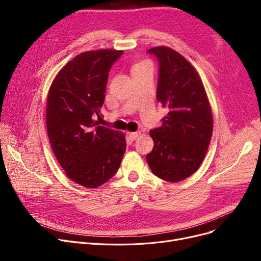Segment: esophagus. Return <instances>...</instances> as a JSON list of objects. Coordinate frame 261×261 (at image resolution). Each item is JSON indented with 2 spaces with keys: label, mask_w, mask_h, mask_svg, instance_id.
I'll return each mask as SVG.
<instances>
[{
  "label": "esophagus",
  "mask_w": 261,
  "mask_h": 261,
  "mask_svg": "<svg viewBox=\"0 0 261 261\" xmlns=\"http://www.w3.org/2000/svg\"><path fill=\"white\" fill-rule=\"evenodd\" d=\"M128 134H129V136H130V139H131L132 141H134V140H136V139L139 138L140 132H129Z\"/></svg>",
  "instance_id": "1"
}]
</instances>
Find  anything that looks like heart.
<instances>
[{"label":"heart","instance_id":"b5f03b06","mask_svg":"<svg viewBox=\"0 0 261 261\" xmlns=\"http://www.w3.org/2000/svg\"><path fill=\"white\" fill-rule=\"evenodd\" d=\"M148 65H149V64H148L147 62H140V63L134 65L133 71H135V70H141V68H144V67H146V66H148Z\"/></svg>","mask_w":261,"mask_h":261}]
</instances>
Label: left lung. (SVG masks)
<instances>
[{
    "mask_svg": "<svg viewBox=\"0 0 261 261\" xmlns=\"http://www.w3.org/2000/svg\"><path fill=\"white\" fill-rule=\"evenodd\" d=\"M159 61L156 99L168 114L150 131L154 146L146 159L151 171L180 182L200 167L213 134V115L202 80L181 54L166 46L150 48Z\"/></svg>",
    "mask_w": 261,
    "mask_h": 261,
    "instance_id": "left-lung-1",
    "label": "left lung"
}]
</instances>
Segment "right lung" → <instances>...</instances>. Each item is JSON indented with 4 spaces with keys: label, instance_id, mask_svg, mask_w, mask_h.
<instances>
[{
    "label": "right lung",
    "instance_id": "right-lung-1",
    "mask_svg": "<svg viewBox=\"0 0 261 261\" xmlns=\"http://www.w3.org/2000/svg\"><path fill=\"white\" fill-rule=\"evenodd\" d=\"M122 50L79 54L55 77L46 103L51 149L70 179L88 188L116 173L126 151L123 133L98 126L109 71Z\"/></svg>",
    "mask_w": 261,
    "mask_h": 261
}]
</instances>
